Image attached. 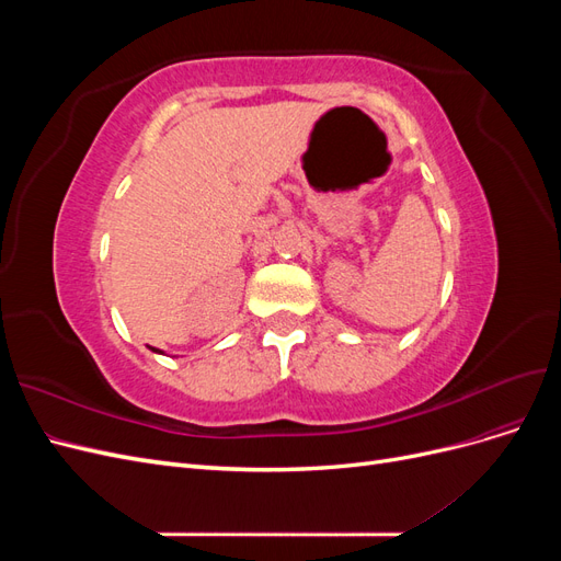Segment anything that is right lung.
Masks as SVG:
<instances>
[{
    "label": "right lung",
    "instance_id": "obj_1",
    "mask_svg": "<svg viewBox=\"0 0 561 561\" xmlns=\"http://www.w3.org/2000/svg\"><path fill=\"white\" fill-rule=\"evenodd\" d=\"M151 351H154V353H163V351H159V348H151Z\"/></svg>",
    "mask_w": 561,
    "mask_h": 561
}]
</instances>
